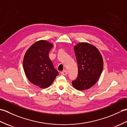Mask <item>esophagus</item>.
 I'll return each mask as SVG.
<instances>
[{
  "label": "esophagus",
  "instance_id": "34e87169",
  "mask_svg": "<svg viewBox=\"0 0 127 127\" xmlns=\"http://www.w3.org/2000/svg\"><path fill=\"white\" fill-rule=\"evenodd\" d=\"M61 75H64V76H65V75H66L67 74H68V72H67V71L66 70H64L62 71L61 72Z\"/></svg>",
  "mask_w": 127,
  "mask_h": 127
}]
</instances>
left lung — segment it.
Returning <instances> with one entry per match:
<instances>
[{
  "label": "left lung",
  "mask_w": 127,
  "mask_h": 127,
  "mask_svg": "<svg viewBox=\"0 0 127 127\" xmlns=\"http://www.w3.org/2000/svg\"><path fill=\"white\" fill-rule=\"evenodd\" d=\"M78 65L77 77L72 81L79 91L90 88L95 84L103 69V59L97 48L90 44L80 42L74 46Z\"/></svg>",
  "instance_id": "8db88e82"
}]
</instances>
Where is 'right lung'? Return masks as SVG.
Segmentation results:
<instances>
[{"instance_id": "add662e5", "label": "right lung", "mask_w": 127, "mask_h": 127, "mask_svg": "<svg viewBox=\"0 0 127 127\" xmlns=\"http://www.w3.org/2000/svg\"><path fill=\"white\" fill-rule=\"evenodd\" d=\"M52 47L50 42L40 40L28 48L24 57L23 66L27 77L41 88L49 87L59 74L48 56Z\"/></svg>"}]
</instances>
